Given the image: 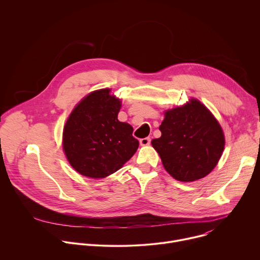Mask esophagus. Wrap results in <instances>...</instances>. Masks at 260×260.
Instances as JSON below:
<instances>
[{
    "label": "esophagus",
    "instance_id": "1",
    "mask_svg": "<svg viewBox=\"0 0 260 260\" xmlns=\"http://www.w3.org/2000/svg\"><path fill=\"white\" fill-rule=\"evenodd\" d=\"M139 142H140V144H141V145H148V144L150 143V138H149V137L141 138V139L139 140Z\"/></svg>",
    "mask_w": 260,
    "mask_h": 260
}]
</instances>
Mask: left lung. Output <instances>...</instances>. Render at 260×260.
Segmentation results:
<instances>
[{"instance_id": "8db88e82", "label": "left lung", "mask_w": 260, "mask_h": 260, "mask_svg": "<svg viewBox=\"0 0 260 260\" xmlns=\"http://www.w3.org/2000/svg\"><path fill=\"white\" fill-rule=\"evenodd\" d=\"M160 138L151 140L166 171L183 182L208 175L218 163L224 135L220 125L204 105L191 99L165 113Z\"/></svg>"}]
</instances>
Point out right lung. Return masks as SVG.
<instances>
[{"label":"right lung","mask_w":260,"mask_h":260,"mask_svg":"<svg viewBox=\"0 0 260 260\" xmlns=\"http://www.w3.org/2000/svg\"><path fill=\"white\" fill-rule=\"evenodd\" d=\"M101 89L87 95L74 109L63 129V150L80 174L103 178L118 171L136 152L133 128L120 122L121 101Z\"/></svg>","instance_id":"add662e5"}]
</instances>
